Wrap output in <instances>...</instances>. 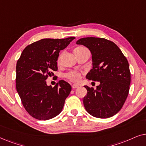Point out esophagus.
I'll list each match as a JSON object with an SVG mask.
<instances>
[{
	"label": "esophagus",
	"instance_id": "34e87169",
	"mask_svg": "<svg viewBox=\"0 0 146 146\" xmlns=\"http://www.w3.org/2000/svg\"><path fill=\"white\" fill-rule=\"evenodd\" d=\"M72 88L73 89L77 88H78V86L76 85V84H72Z\"/></svg>",
	"mask_w": 146,
	"mask_h": 146
}]
</instances>
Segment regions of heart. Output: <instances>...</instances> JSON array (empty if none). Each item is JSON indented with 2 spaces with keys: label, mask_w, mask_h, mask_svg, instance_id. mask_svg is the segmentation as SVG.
Returning a JSON list of instances; mask_svg holds the SVG:
<instances>
[{
  "label": "heart",
  "mask_w": 146,
  "mask_h": 146,
  "mask_svg": "<svg viewBox=\"0 0 146 146\" xmlns=\"http://www.w3.org/2000/svg\"><path fill=\"white\" fill-rule=\"evenodd\" d=\"M83 49H86V48L82 47V46L77 47L74 49V52H75L81 50H83ZM62 56V54H60L58 56V57L57 62L58 64L60 63L61 62ZM65 77L67 79H68L69 80L73 82H78L81 78V74L80 72H79L78 71L71 70V71H69L68 72H67L66 74H65Z\"/></svg>",
  "instance_id": "obj_1"
}]
</instances>
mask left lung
Listing matches in <instances>:
<instances>
[{
	"label": "left lung",
	"mask_w": 146,
	"mask_h": 146,
	"mask_svg": "<svg viewBox=\"0 0 146 146\" xmlns=\"http://www.w3.org/2000/svg\"><path fill=\"white\" fill-rule=\"evenodd\" d=\"M76 44L86 46L92 54L93 67L86 78L100 82L96 90L84 86L88 91L83 100L86 110L96 117L113 116L129 93L131 74L127 58L114 42L102 38H83Z\"/></svg>",
	"instance_id": "left-lung-1"
}]
</instances>
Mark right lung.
Returning <instances> with one entry per match:
<instances>
[{
  "label": "right lung",
  "instance_id": "obj_1",
  "mask_svg": "<svg viewBox=\"0 0 146 146\" xmlns=\"http://www.w3.org/2000/svg\"><path fill=\"white\" fill-rule=\"evenodd\" d=\"M74 38L41 39L27 46L18 60L16 87L24 108L32 117L47 120L62 110L71 86L60 80L52 88L46 80L54 76L60 51Z\"/></svg>",
  "mask_w": 146,
  "mask_h": 146
}]
</instances>
